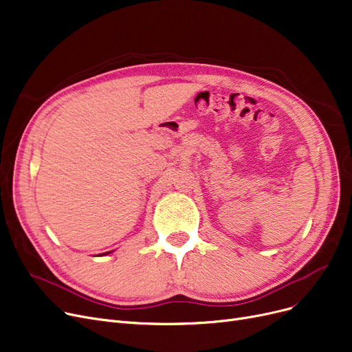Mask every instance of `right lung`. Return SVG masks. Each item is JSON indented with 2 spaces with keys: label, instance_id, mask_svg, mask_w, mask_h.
<instances>
[{
  "label": "right lung",
  "instance_id": "obj_1",
  "mask_svg": "<svg viewBox=\"0 0 352 352\" xmlns=\"http://www.w3.org/2000/svg\"><path fill=\"white\" fill-rule=\"evenodd\" d=\"M108 253H111V252H108ZM104 254H106V253H104Z\"/></svg>",
  "mask_w": 352,
  "mask_h": 352
}]
</instances>
